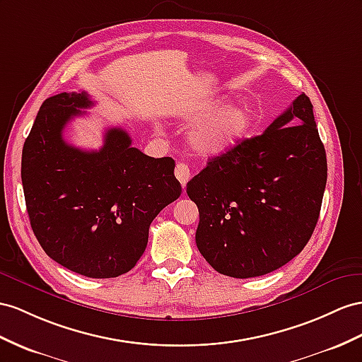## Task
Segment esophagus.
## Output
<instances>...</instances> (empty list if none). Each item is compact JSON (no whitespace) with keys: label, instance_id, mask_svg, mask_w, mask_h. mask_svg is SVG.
I'll list each match as a JSON object with an SVG mask.
<instances>
[{"label":"esophagus","instance_id":"esophagus-1","mask_svg":"<svg viewBox=\"0 0 362 362\" xmlns=\"http://www.w3.org/2000/svg\"><path fill=\"white\" fill-rule=\"evenodd\" d=\"M189 175H191V171H189V166L187 163L179 162L177 165H175V177L179 179V182L182 183V187L187 185V182L189 180Z\"/></svg>","mask_w":362,"mask_h":362}]
</instances>
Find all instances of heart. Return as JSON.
<instances>
[{"instance_id":"1","label":"heart","mask_w":362,"mask_h":362,"mask_svg":"<svg viewBox=\"0 0 362 362\" xmlns=\"http://www.w3.org/2000/svg\"><path fill=\"white\" fill-rule=\"evenodd\" d=\"M226 98H216L191 110L192 117H203L187 136L188 146L200 156H218L242 144L254 127V110L245 105H228Z\"/></svg>"}]
</instances>
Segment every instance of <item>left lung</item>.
<instances>
[{"mask_svg": "<svg viewBox=\"0 0 362 362\" xmlns=\"http://www.w3.org/2000/svg\"><path fill=\"white\" fill-rule=\"evenodd\" d=\"M326 182V150L303 93L263 134L212 157L188 182L200 254L234 278L284 266L312 237Z\"/></svg>", "mask_w": 362, "mask_h": 362, "instance_id": "left-lung-1", "label": "left lung"}]
</instances>
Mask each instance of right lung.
<instances>
[{
    "label": "right lung",
    "mask_w": 362,
    "mask_h": 362,
    "mask_svg": "<svg viewBox=\"0 0 362 362\" xmlns=\"http://www.w3.org/2000/svg\"><path fill=\"white\" fill-rule=\"evenodd\" d=\"M93 100L86 91L42 102L23 146L21 180L35 237L52 260L90 278L132 271L145 252L156 216L180 197L171 157L154 159L110 128L98 151L62 132Z\"/></svg>",
    "instance_id": "1"
}]
</instances>
